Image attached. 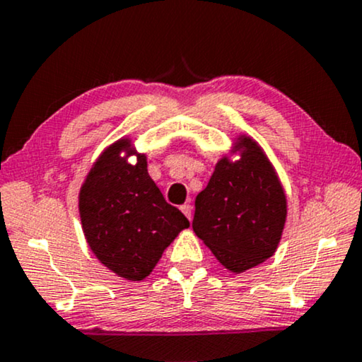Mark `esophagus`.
<instances>
[{"label":"esophagus","instance_id":"1","mask_svg":"<svg viewBox=\"0 0 362 362\" xmlns=\"http://www.w3.org/2000/svg\"><path fill=\"white\" fill-rule=\"evenodd\" d=\"M180 210H182V214L187 216V218L192 220V205L190 204H184L180 206Z\"/></svg>","mask_w":362,"mask_h":362}]
</instances>
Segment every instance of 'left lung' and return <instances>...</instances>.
I'll return each mask as SVG.
<instances>
[{"mask_svg":"<svg viewBox=\"0 0 362 362\" xmlns=\"http://www.w3.org/2000/svg\"><path fill=\"white\" fill-rule=\"evenodd\" d=\"M238 162L221 158L209 185L197 195L192 226L216 259L242 273L272 257L286 220V197L276 172L252 139Z\"/></svg>","mask_w":362,"mask_h":362,"instance_id":"left-lung-1","label":"left lung"}]
</instances>
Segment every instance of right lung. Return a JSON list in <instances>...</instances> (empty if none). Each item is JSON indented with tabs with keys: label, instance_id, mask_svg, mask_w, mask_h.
I'll return each instance as SVG.
<instances>
[{
	"label": "right lung",
	"instance_id": "add662e5",
	"mask_svg": "<svg viewBox=\"0 0 362 362\" xmlns=\"http://www.w3.org/2000/svg\"><path fill=\"white\" fill-rule=\"evenodd\" d=\"M127 139L110 146L90 168L79 194V214L90 250L119 276L141 281L163 250L190 223L167 204L147 172L146 156L129 163Z\"/></svg>",
	"mask_w": 362,
	"mask_h": 362
}]
</instances>
